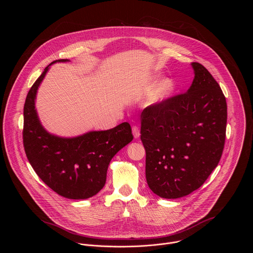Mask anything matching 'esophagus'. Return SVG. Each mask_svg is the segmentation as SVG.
<instances>
[{
  "label": "esophagus",
  "instance_id": "esophagus-1",
  "mask_svg": "<svg viewBox=\"0 0 253 253\" xmlns=\"http://www.w3.org/2000/svg\"><path fill=\"white\" fill-rule=\"evenodd\" d=\"M132 133H133L134 138H139V136H140V130H139V127H138V126H132Z\"/></svg>",
  "mask_w": 253,
  "mask_h": 253
}]
</instances>
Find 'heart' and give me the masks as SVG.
Instances as JSON below:
<instances>
[{
	"label": "heart",
	"instance_id": "1",
	"mask_svg": "<svg viewBox=\"0 0 253 253\" xmlns=\"http://www.w3.org/2000/svg\"><path fill=\"white\" fill-rule=\"evenodd\" d=\"M174 91V84L170 80L162 81L156 91L153 93L151 97V102L154 104H161L169 99Z\"/></svg>",
	"mask_w": 253,
	"mask_h": 253
}]
</instances>
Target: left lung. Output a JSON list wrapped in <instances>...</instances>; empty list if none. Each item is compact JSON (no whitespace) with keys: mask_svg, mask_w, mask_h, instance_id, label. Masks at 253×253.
Instances as JSON below:
<instances>
[{"mask_svg":"<svg viewBox=\"0 0 253 253\" xmlns=\"http://www.w3.org/2000/svg\"><path fill=\"white\" fill-rule=\"evenodd\" d=\"M191 65L195 77L187 92L141 113L146 180L164 199L199 189L216 168L225 144L226 98L206 67Z\"/></svg>","mask_w":253,"mask_h":253,"instance_id":"obj_1","label":"left lung"}]
</instances>
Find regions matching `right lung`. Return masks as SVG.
<instances>
[{"mask_svg":"<svg viewBox=\"0 0 253 253\" xmlns=\"http://www.w3.org/2000/svg\"><path fill=\"white\" fill-rule=\"evenodd\" d=\"M67 61L51 62L30 88L23 111V145L30 165L44 184L64 198L84 200L104 187L112 158L132 141L133 135L126 122L72 138L53 135L43 128L35 109L37 90L51 64Z\"/></svg>","mask_w":253,"mask_h":253,"instance_id":"obj_1","label":"right lung"}]
</instances>
